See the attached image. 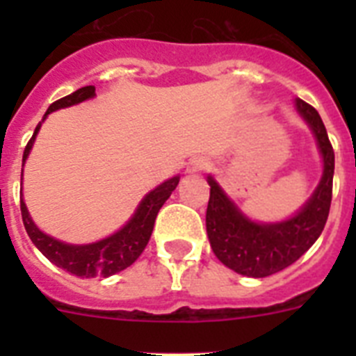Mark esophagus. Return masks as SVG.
<instances>
[{
  "label": "esophagus",
  "mask_w": 356,
  "mask_h": 356,
  "mask_svg": "<svg viewBox=\"0 0 356 356\" xmlns=\"http://www.w3.org/2000/svg\"><path fill=\"white\" fill-rule=\"evenodd\" d=\"M210 168L209 160L201 159V156H196V159H191L187 163V172H201L207 171Z\"/></svg>",
  "instance_id": "34e87169"
}]
</instances>
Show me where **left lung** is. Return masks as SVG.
Returning a JSON list of instances; mask_svg holds the SVG:
<instances>
[{
	"mask_svg": "<svg viewBox=\"0 0 356 356\" xmlns=\"http://www.w3.org/2000/svg\"><path fill=\"white\" fill-rule=\"evenodd\" d=\"M296 108L316 135L323 155V178L312 197L294 217L282 222H253L209 176L207 234L210 246L217 259L238 275L264 278L289 267L319 238L328 219L335 169L332 143L312 105L298 97Z\"/></svg>",
	"mask_w": 356,
	"mask_h": 356,
	"instance_id": "left-lung-1",
	"label": "left lung"
}]
</instances>
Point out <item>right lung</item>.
I'll return each instance as SVG.
<instances>
[{
    "label": "right lung",
    "instance_id": "obj_1",
    "mask_svg": "<svg viewBox=\"0 0 356 356\" xmlns=\"http://www.w3.org/2000/svg\"><path fill=\"white\" fill-rule=\"evenodd\" d=\"M94 96H96L94 85L81 87V89L74 90L69 96L60 97L55 103H51L48 112L44 114L42 121L48 118V114L55 112V110L78 105V103L85 102V99H90ZM42 121L37 124L30 143L24 147L23 165L26 162L28 155H30V149L33 146L35 135L39 134ZM21 180H23V171H21ZM178 181H180V176H175V178H169L168 181H163L159 187L153 188L151 193H147L144 196V200L140 201V205L137 207V210H135V213L131 216V219L127 225L122 226L119 232H115L114 235H110V237L103 238V241L92 242V244H81V246L65 244V242L56 241V238L49 237L44 232H40L35 226V222L31 221V217L28 213V209L23 200H21V216H23V222L24 228H26L28 237L31 238V242L39 248L40 253L49 262L55 264L56 267H62L64 271L71 273V275L80 276V278H94V276H103V278H106V276H112L115 273L122 271V269H127V267H130L135 260L139 259L140 253L147 246V242H149L151 232H153V226H155V219L159 216V210L162 209L163 203L171 196L172 191L178 185Z\"/></svg>",
    "mask_w": 356,
    "mask_h": 356
}]
</instances>
